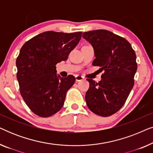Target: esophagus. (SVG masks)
Returning a JSON list of instances; mask_svg holds the SVG:
<instances>
[{"label": "esophagus", "instance_id": "obj_1", "mask_svg": "<svg viewBox=\"0 0 153 153\" xmlns=\"http://www.w3.org/2000/svg\"><path fill=\"white\" fill-rule=\"evenodd\" d=\"M75 78H76V81H82L83 79H84V77L82 76H80V75H76V76H75Z\"/></svg>", "mask_w": 153, "mask_h": 153}]
</instances>
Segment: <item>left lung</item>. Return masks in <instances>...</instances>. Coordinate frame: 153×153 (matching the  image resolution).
Segmentation results:
<instances>
[{"mask_svg": "<svg viewBox=\"0 0 153 153\" xmlns=\"http://www.w3.org/2000/svg\"><path fill=\"white\" fill-rule=\"evenodd\" d=\"M83 37L94 49L93 65L104 71L98 83L87 79L90 87L85 93L86 104L94 114L110 116L123 107L134 84L136 53L127 39L111 31H88Z\"/></svg>", "mask_w": 153, "mask_h": 153, "instance_id": "1", "label": "left lung"}]
</instances>
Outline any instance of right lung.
<instances>
[{
  "instance_id": "obj_1",
  "label": "right lung",
  "mask_w": 153,
  "mask_h": 153,
  "mask_svg": "<svg viewBox=\"0 0 153 153\" xmlns=\"http://www.w3.org/2000/svg\"><path fill=\"white\" fill-rule=\"evenodd\" d=\"M81 34L47 31L29 39L21 49L16 60V78L23 99L35 114L47 118L63 106L75 78L57 76L56 65L68 60Z\"/></svg>"
}]
</instances>
